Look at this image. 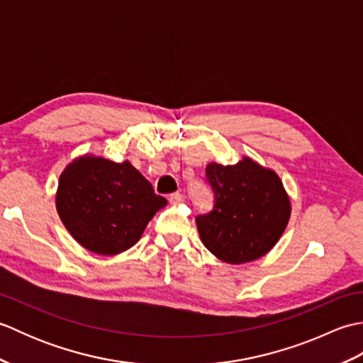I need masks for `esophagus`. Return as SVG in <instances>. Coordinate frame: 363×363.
Masks as SVG:
<instances>
[{
  "mask_svg": "<svg viewBox=\"0 0 363 363\" xmlns=\"http://www.w3.org/2000/svg\"><path fill=\"white\" fill-rule=\"evenodd\" d=\"M168 201L172 204H181L184 201V195L177 194V191H176V194H172L168 196Z\"/></svg>",
  "mask_w": 363,
  "mask_h": 363,
  "instance_id": "obj_1",
  "label": "esophagus"
}]
</instances>
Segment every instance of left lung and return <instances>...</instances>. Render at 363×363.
Masks as SVG:
<instances>
[{
    "label": "left lung",
    "mask_w": 363,
    "mask_h": 363,
    "mask_svg": "<svg viewBox=\"0 0 363 363\" xmlns=\"http://www.w3.org/2000/svg\"><path fill=\"white\" fill-rule=\"evenodd\" d=\"M206 177L215 195L212 212L196 217L206 248L233 265L273 250L291 213L290 196L274 169L245 156L235 165L211 162Z\"/></svg>",
    "instance_id": "obj_1"
}]
</instances>
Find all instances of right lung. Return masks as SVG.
Segmentation results:
<instances>
[{
  "label": "right lung",
  "instance_id": "right-lung-1",
  "mask_svg": "<svg viewBox=\"0 0 363 363\" xmlns=\"http://www.w3.org/2000/svg\"><path fill=\"white\" fill-rule=\"evenodd\" d=\"M167 199L129 160L112 162L84 154L59 177L56 209L68 233L84 248L117 254L134 246Z\"/></svg>",
  "mask_w": 363,
  "mask_h": 363
}]
</instances>
